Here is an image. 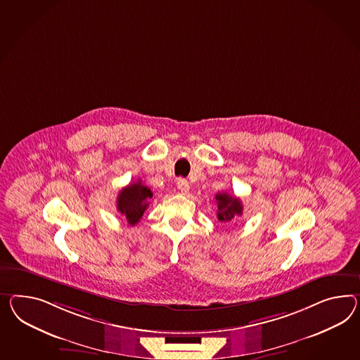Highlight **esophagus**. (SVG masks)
<instances>
[{"label": "esophagus", "instance_id": "esophagus-1", "mask_svg": "<svg viewBox=\"0 0 360 360\" xmlns=\"http://www.w3.org/2000/svg\"><path fill=\"white\" fill-rule=\"evenodd\" d=\"M176 185H177V189L181 192V193H186L188 191H189V183L185 180V179H177V183H176Z\"/></svg>", "mask_w": 360, "mask_h": 360}]
</instances>
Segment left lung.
<instances>
[{
	"instance_id": "obj_1",
	"label": "left lung",
	"mask_w": 360,
	"mask_h": 360,
	"mask_svg": "<svg viewBox=\"0 0 360 360\" xmlns=\"http://www.w3.org/2000/svg\"><path fill=\"white\" fill-rule=\"evenodd\" d=\"M215 201L218 205L217 217L221 223H230L235 217L243 214V205L239 198L231 194L218 193L215 195Z\"/></svg>"
}]
</instances>
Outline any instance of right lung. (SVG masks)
Listing matches in <instances>:
<instances>
[{
	"label": "right lung",
	"mask_w": 360,
	"mask_h": 360,
	"mask_svg": "<svg viewBox=\"0 0 360 360\" xmlns=\"http://www.w3.org/2000/svg\"><path fill=\"white\" fill-rule=\"evenodd\" d=\"M153 198V192L139 180L137 183L122 188L117 195V210L127 218L130 226L137 224L143 212H146L148 200Z\"/></svg>",
	"instance_id": "1"
}]
</instances>
